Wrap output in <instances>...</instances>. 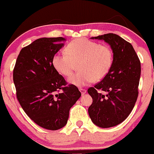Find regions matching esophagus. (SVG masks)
<instances>
[{
    "mask_svg": "<svg viewBox=\"0 0 154 154\" xmlns=\"http://www.w3.org/2000/svg\"><path fill=\"white\" fill-rule=\"evenodd\" d=\"M79 91H80L82 94H85V93H86L87 90H86V89H81L80 88V89H79Z\"/></svg>",
    "mask_w": 154,
    "mask_h": 154,
    "instance_id": "1",
    "label": "esophagus"
}]
</instances>
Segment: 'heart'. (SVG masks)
I'll use <instances>...</instances> for the list:
<instances>
[{"label": "heart", "instance_id": "b5f03b06", "mask_svg": "<svg viewBox=\"0 0 154 154\" xmlns=\"http://www.w3.org/2000/svg\"><path fill=\"white\" fill-rule=\"evenodd\" d=\"M113 63V53L108 46L85 38L77 39L67 45L65 53H56L52 63L55 70L65 77L72 74L75 65L78 72L68 81L76 87H85L106 77Z\"/></svg>", "mask_w": 154, "mask_h": 154}]
</instances>
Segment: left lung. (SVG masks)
Listing matches in <instances>:
<instances>
[{
  "label": "left lung",
  "instance_id": "1",
  "mask_svg": "<svg viewBox=\"0 0 154 154\" xmlns=\"http://www.w3.org/2000/svg\"><path fill=\"white\" fill-rule=\"evenodd\" d=\"M111 46L113 63L102 81L88 89L92 104L88 109L89 117L101 128L115 126L124 122L137 102L141 76V63L133 46L116 34L93 37Z\"/></svg>",
  "mask_w": 154,
  "mask_h": 154
}]
</instances>
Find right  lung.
I'll return each instance as SVG.
<instances>
[{"instance_id": "add662e5", "label": "right lung", "mask_w": 154, "mask_h": 154, "mask_svg": "<svg viewBox=\"0 0 154 154\" xmlns=\"http://www.w3.org/2000/svg\"><path fill=\"white\" fill-rule=\"evenodd\" d=\"M65 38H43L23 48L13 69L17 99L26 114L44 129L57 130L67 124L69 109L81 97L55 70L52 57Z\"/></svg>"}]
</instances>
